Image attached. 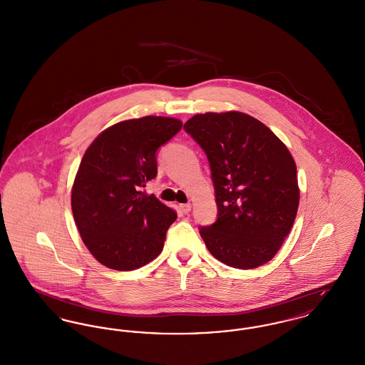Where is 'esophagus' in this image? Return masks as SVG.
I'll list each match as a JSON object with an SVG mask.
<instances>
[{
    "instance_id": "1",
    "label": "esophagus",
    "mask_w": 365,
    "mask_h": 365,
    "mask_svg": "<svg viewBox=\"0 0 365 365\" xmlns=\"http://www.w3.org/2000/svg\"><path fill=\"white\" fill-rule=\"evenodd\" d=\"M179 208L183 213H189L191 210V204H182Z\"/></svg>"
}]
</instances>
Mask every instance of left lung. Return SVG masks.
Returning a JSON list of instances; mask_svg holds the SVG:
<instances>
[{
	"instance_id": "left-lung-1",
	"label": "left lung",
	"mask_w": 365,
	"mask_h": 365,
	"mask_svg": "<svg viewBox=\"0 0 365 365\" xmlns=\"http://www.w3.org/2000/svg\"><path fill=\"white\" fill-rule=\"evenodd\" d=\"M183 128L210 167L217 219L200 227L210 255L240 269L272 260L299 202L289 149L265 124L242 112L195 115Z\"/></svg>"
}]
</instances>
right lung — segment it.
Returning <instances> with one entry per match:
<instances>
[{"label": "right lung", "instance_id": "add662e5", "mask_svg": "<svg viewBox=\"0 0 365 365\" xmlns=\"http://www.w3.org/2000/svg\"><path fill=\"white\" fill-rule=\"evenodd\" d=\"M182 128L173 118L118 123L88 146L72 186L79 234L103 265L131 271L161 253L176 213L145 186L157 175V150Z\"/></svg>", "mask_w": 365, "mask_h": 365}]
</instances>
